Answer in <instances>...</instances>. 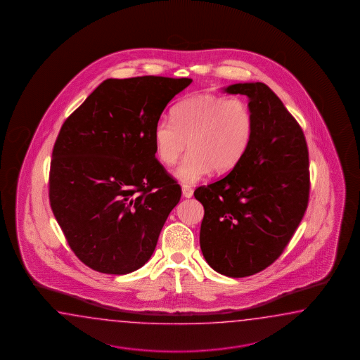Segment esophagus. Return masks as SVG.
Listing matches in <instances>:
<instances>
[{
  "label": "esophagus",
  "mask_w": 360,
  "mask_h": 360,
  "mask_svg": "<svg viewBox=\"0 0 360 360\" xmlns=\"http://www.w3.org/2000/svg\"><path fill=\"white\" fill-rule=\"evenodd\" d=\"M182 195H184V198H186V199H190V198H192V195H193V190H192L190 186L184 184L182 186Z\"/></svg>",
  "instance_id": "esophagus-1"
}]
</instances>
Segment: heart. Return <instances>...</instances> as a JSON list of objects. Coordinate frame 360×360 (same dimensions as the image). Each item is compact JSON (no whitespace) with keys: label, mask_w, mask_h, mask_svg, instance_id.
Returning a JSON list of instances; mask_svg holds the SVG:
<instances>
[{"label":"heart","mask_w":360,"mask_h":360,"mask_svg":"<svg viewBox=\"0 0 360 360\" xmlns=\"http://www.w3.org/2000/svg\"><path fill=\"white\" fill-rule=\"evenodd\" d=\"M253 115L238 98L196 96L173 110L172 121L156 122L152 138L161 164L172 167L186 150L190 151L174 170L184 184H195L209 173L235 168L248 150L253 134Z\"/></svg>","instance_id":"obj_1"}]
</instances>
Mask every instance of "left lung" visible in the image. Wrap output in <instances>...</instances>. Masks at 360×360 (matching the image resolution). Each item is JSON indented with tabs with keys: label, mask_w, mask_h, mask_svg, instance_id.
Segmentation results:
<instances>
[{
	"label": "left lung",
	"mask_w": 360,
	"mask_h": 360,
	"mask_svg": "<svg viewBox=\"0 0 360 360\" xmlns=\"http://www.w3.org/2000/svg\"><path fill=\"white\" fill-rule=\"evenodd\" d=\"M222 91L248 96L253 134L239 164L193 195L204 207L205 261L222 275L244 278L270 266L301 222L310 191L309 152L302 129L264 82Z\"/></svg>",
	"instance_id": "left-lung-1"
}]
</instances>
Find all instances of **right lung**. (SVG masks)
Instances as JSON below:
<instances>
[{
  "mask_svg": "<svg viewBox=\"0 0 360 360\" xmlns=\"http://www.w3.org/2000/svg\"><path fill=\"white\" fill-rule=\"evenodd\" d=\"M191 79H108L64 121L50 168V205L81 262L103 274L141 269L181 187L155 159L152 131Z\"/></svg>",
  "mask_w": 360,
  "mask_h": 360,
  "instance_id": "right-lung-1",
  "label": "right lung"
}]
</instances>
